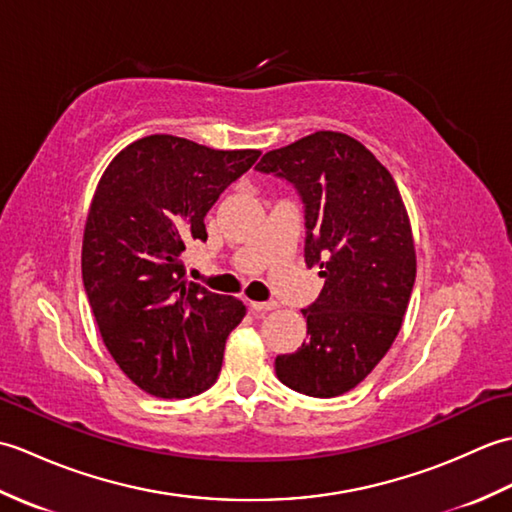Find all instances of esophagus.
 Masks as SVG:
<instances>
[{"instance_id":"esophagus-1","label":"esophagus","mask_w":512,"mask_h":512,"mask_svg":"<svg viewBox=\"0 0 512 512\" xmlns=\"http://www.w3.org/2000/svg\"><path fill=\"white\" fill-rule=\"evenodd\" d=\"M275 308H277L275 301H250V310H253L255 314H266Z\"/></svg>"}]
</instances>
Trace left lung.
<instances>
[{
  "label": "left lung",
  "mask_w": 512,
  "mask_h": 512,
  "mask_svg": "<svg viewBox=\"0 0 512 512\" xmlns=\"http://www.w3.org/2000/svg\"><path fill=\"white\" fill-rule=\"evenodd\" d=\"M297 191L308 268L325 279L303 312L306 343L279 354L275 372L299 394L354 389L394 343L416 281L409 217L391 173L358 140L317 132L257 162Z\"/></svg>",
  "instance_id": "1"
}]
</instances>
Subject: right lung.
<instances>
[{
  "label": "right lung",
  "mask_w": 512,
  "mask_h": 512,
  "mask_svg": "<svg viewBox=\"0 0 512 512\" xmlns=\"http://www.w3.org/2000/svg\"><path fill=\"white\" fill-rule=\"evenodd\" d=\"M257 158L156 134L121 151L96 187L85 295L114 361L151 396H198L220 376L246 306L187 281L182 253L191 239L206 242L204 215Z\"/></svg>",
  "instance_id": "1"
}]
</instances>
